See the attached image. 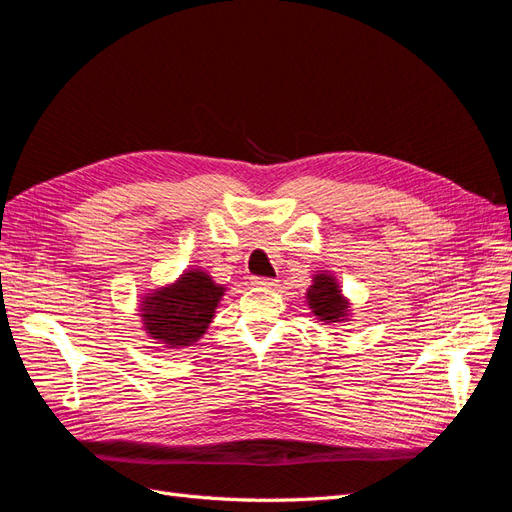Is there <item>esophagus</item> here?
<instances>
[{"label":"esophagus","instance_id":"1","mask_svg":"<svg viewBox=\"0 0 512 512\" xmlns=\"http://www.w3.org/2000/svg\"><path fill=\"white\" fill-rule=\"evenodd\" d=\"M252 284L258 288H271L275 286V280H271V277H252Z\"/></svg>","mask_w":512,"mask_h":512}]
</instances>
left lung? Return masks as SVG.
Wrapping results in <instances>:
<instances>
[{"mask_svg": "<svg viewBox=\"0 0 512 512\" xmlns=\"http://www.w3.org/2000/svg\"><path fill=\"white\" fill-rule=\"evenodd\" d=\"M307 305L314 316L324 322H344L348 318V301L342 297V290L329 273H318L314 284L307 290Z\"/></svg>", "mask_w": 512, "mask_h": 512, "instance_id": "8db88e82", "label": "left lung"}]
</instances>
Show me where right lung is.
I'll list each match as a JSON object with an SVG mask.
<instances>
[{
  "label": "right lung",
  "mask_w": 512,
  "mask_h": 512,
  "mask_svg": "<svg viewBox=\"0 0 512 512\" xmlns=\"http://www.w3.org/2000/svg\"><path fill=\"white\" fill-rule=\"evenodd\" d=\"M222 297L224 286L215 284L205 271H185L175 284L145 297V331L166 348L192 346L207 331Z\"/></svg>",
  "instance_id": "obj_1"
}]
</instances>
